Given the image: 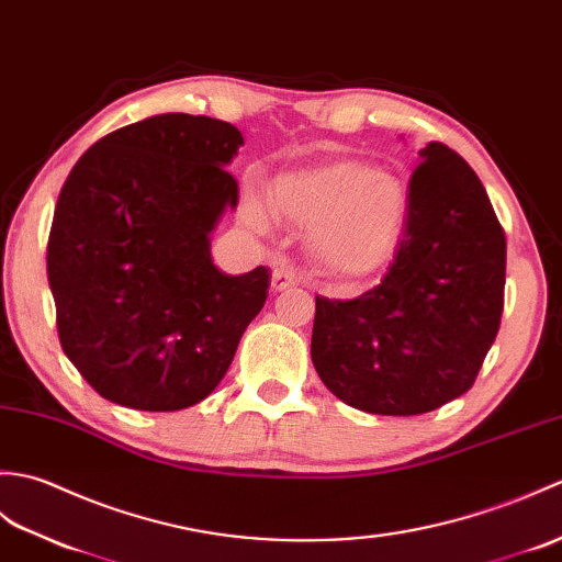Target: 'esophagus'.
Here are the masks:
<instances>
[{"label": "esophagus", "instance_id": "1", "mask_svg": "<svg viewBox=\"0 0 562 562\" xmlns=\"http://www.w3.org/2000/svg\"><path fill=\"white\" fill-rule=\"evenodd\" d=\"M297 283V277H295V271L289 267V265H277L273 267V271H271V291L273 293H281V291H285V289H293V285Z\"/></svg>", "mask_w": 562, "mask_h": 562}]
</instances>
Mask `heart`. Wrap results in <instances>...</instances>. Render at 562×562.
Masks as SVG:
<instances>
[{
	"label": "heart",
	"mask_w": 562,
	"mask_h": 562,
	"mask_svg": "<svg viewBox=\"0 0 562 562\" xmlns=\"http://www.w3.org/2000/svg\"><path fill=\"white\" fill-rule=\"evenodd\" d=\"M279 218L307 228V252L334 279L353 281L392 259L408 218L406 184L358 160H324L285 170L269 187ZM245 216L269 231L267 202L255 187L245 194Z\"/></svg>",
	"instance_id": "1"
}]
</instances>
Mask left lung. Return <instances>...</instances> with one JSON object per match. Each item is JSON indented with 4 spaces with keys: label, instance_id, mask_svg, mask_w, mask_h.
Masks as SVG:
<instances>
[{
    "label": "left lung",
    "instance_id": "1",
    "mask_svg": "<svg viewBox=\"0 0 562 562\" xmlns=\"http://www.w3.org/2000/svg\"><path fill=\"white\" fill-rule=\"evenodd\" d=\"M505 233L464 158L418 154L390 271L353 301L317 295L310 356L344 404L418 416L471 390L503 315Z\"/></svg>",
    "mask_w": 562,
    "mask_h": 562
}]
</instances>
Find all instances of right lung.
<instances>
[{"mask_svg": "<svg viewBox=\"0 0 562 562\" xmlns=\"http://www.w3.org/2000/svg\"><path fill=\"white\" fill-rule=\"evenodd\" d=\"M228 122L164 112L103 136L61 187L47 243L59 344L112 404L180 411L216 390L269 295L211 257L238 206Z\"/></svg>", "mask_w": 562, "mask_h": 562, "instance_id": "obj_1", "label": "right lung"}]
</instances>
